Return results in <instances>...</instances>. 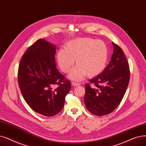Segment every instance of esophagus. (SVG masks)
<instances>
[{
  "instance_id": "1",
  "label": "esophagus",
  "mask_w": 146,
  "mask_h": 146,
  "mask_svg": "<svg viewBox=\"0 0 146 146\" xmlns=\"http://www.w3.org/2000/svg\"><path fill=\"white\" fill-rule=\"evenodd\" d=\"M72 86H79V85H80V84L77 83V82H73L72 83Z\"/></svg>"
}]
</instances>
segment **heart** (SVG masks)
I'll return each mask as SVG.
<instances>
[{
  "mask_svg": "<svg viewBox=\"0 0 146 146\" xmlns=\"http://www.w3.org/2000/svg\"><path fill=\"white\" fill-rule=\"evenodd\" d=\"M109 50L106 44L101 40L91 37H80L68 41L64 49L56 54V61L62 72L67 73L76 63L68 78L73 80H81L88 75L94 77L105 69L108 61Z\"/></svg>",
  "mask_w": 146,
  "mask_h": 146,
  "instance_id": "obj_1",
  "label": "heart"
}]
</instances>
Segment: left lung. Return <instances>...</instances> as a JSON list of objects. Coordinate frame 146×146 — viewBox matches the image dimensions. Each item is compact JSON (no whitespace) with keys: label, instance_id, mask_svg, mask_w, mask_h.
<instances>
[{"label":"left lung","instance_id":"1","mask_svg":"<svg viewBox=\"0 0 146 146\" xmlns=\"http://www.w3.org/2000/svg\"><path fill=\"white\" fill-rule=\"evenodd\" d=\"M113 53L110 62L103 72L92 78L95 86L85 85L84 102L88 110L97 116L111 113L124 96L130 78L129 64L122 49L112 42Z\"/></svg>","mask_w":146,"mask_h":146}]
</instances>
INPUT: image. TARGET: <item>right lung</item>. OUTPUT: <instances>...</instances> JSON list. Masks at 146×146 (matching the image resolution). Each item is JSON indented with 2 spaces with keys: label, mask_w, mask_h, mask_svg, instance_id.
<instances>
[{
  "label": "right lung",
  "mask_w": 146,
  "mask_h": 146,
  "mask_svg": "<svg viewBox=\"0 0 146 146\" xmlns=\"http://www.w3.org/2000/svg\"><path fill=\"white\" fill-rule=\"evenodd\" d=\"M55 50L53 44L37 40L24 54L18 72L25 101L34 111L49 117L61 111L71 88L70 82L56 68Z\"/></svg>",
  "instance_id": "add662e5"
}]
</instances>
